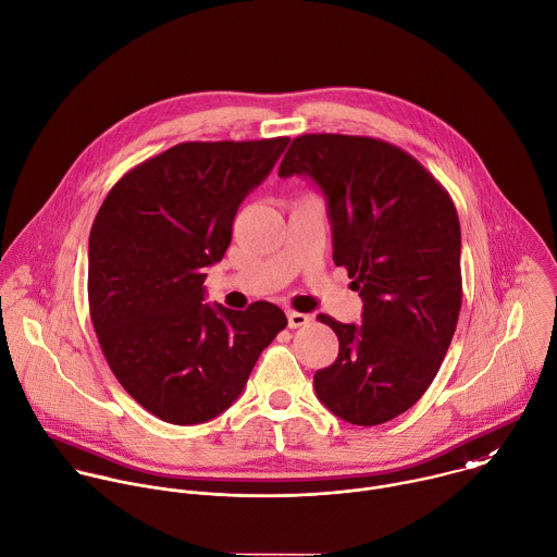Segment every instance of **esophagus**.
I'll list each match as a JSON object with an SVG mask.
<instances>
[{
    "mask_svg": "<svg viewBox=\"0 0 557 557\" xmlns=\"http://www.w3.org/2000/svg\"><path fill=\"white\" fill-rule=\"evenodd\" d=\"M286 319H288V327H293V330H295V327H301V325H306V323L310 321L308 314H304V312H293V310L286 314Z\"/></svg>",
    "mask_w": 557,
    "mask_h": 557,
    "instance_id": "esophagus-1",
    "label": "esophagus"
}]
</instances>
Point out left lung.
<instances>
[{
  "label": "left lung",
  "instance_id": "8db88e82",
  "mask_svg": "<svg viewBox=\"0 0 557 557\" xmlns=\"http://www.w3.org/2000/svg\"><path fill=\"white\" fill-rule=\"evenodd\" d=\"M277 175L321 190L334 264L362 299L360 325L319 317L338 336V358L314 373L317 397L351 425L386 423L423 397L456 332V206L410 153L367 136H299Z\"/></svg>",
  "mask_w": 557,
  "mask_h": 557
}]
</instances>
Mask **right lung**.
<instances>
[{
    "mask_svg": "<svg viewBox=\"0 0 557 557\" xmlns=\"http://www.w3.org/2000/svg\"><path fill=\"white\" fill-rule=\"evenodd\" d=\"M290 138L180 143L123 175L88 238V306L121 386L153 417L199 425L225 412L286 327L269 301L206 304L243 199Z\"/></svg>",
    "mask_w": 557,
    "mask_h": 557,
    "instance_id": "1",
    "label": "right lung"
}]
</instances>
